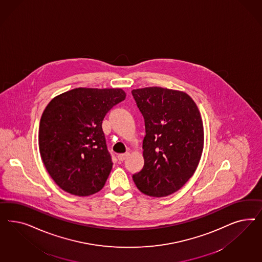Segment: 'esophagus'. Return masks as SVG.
<instances>
[{
	"label": "esophagus",
	"instance_id": "esophagus-1",
	"mask_svg": "<svg viewBox=\"0 0 262 262\" xmlns=\"http://www.w3.org/2000/svg\"><path fill=\"white\" fill-rule=\"evenodd\" d=\"M128 155H129V152L127 151L126 154H121V155H118V159H119L120 161H124L125 159H127V157H128Z\"/></svg>",
	"mask_w": 262,
	"mask_h": 262
}]
</instances>
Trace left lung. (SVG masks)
<instances>
[{
    "instance_id": "left-lung-1",
    "label": "left lung",
    "mask_w": 262,
    "mask_h": 262,
    "mask_svg": "<svg viewBox=\"0 0 262 262\" xmlns=\"http://www.w3.org/2000/svg\"><path fill=\"white\" fill-rule=\"evenodd\" d=\"M132 93L146 129L144 166L134 182L145 195L166 197L180 190L198 167L205 141L201 113L183 91L151 86Z\"/></svg>"
}]
</instances>
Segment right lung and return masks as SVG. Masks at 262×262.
<instances>
[{"instance_id": "add662e5", "label": "right lung", "mask_w": 262, "mask_h": 262, "mask_svg": "<svg viewBox=\"0 0 262 262\" xmlns=\"http://www.w3.org/2000/svg\"><path fill=\"white\" fill-rule=\"evenodd\" d=\"M126 99L122 88H74L56 96L40 119V156L48 173L76 196L101 190L111 169L102 123Z\"/></svg>"}]
</instances>
